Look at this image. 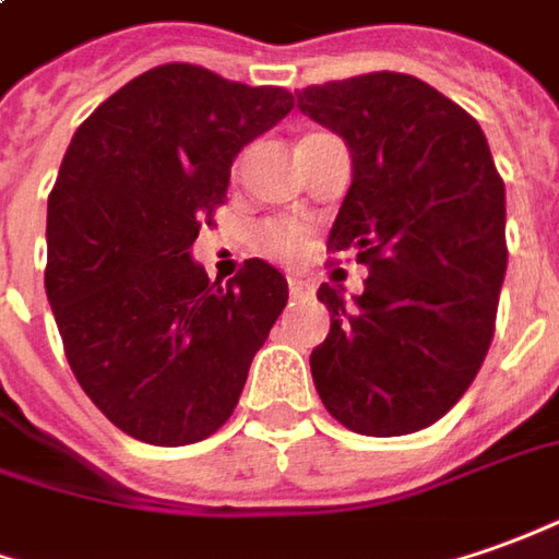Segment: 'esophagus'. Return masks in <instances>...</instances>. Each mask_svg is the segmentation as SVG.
Here are the masks:
<instances>
[{"instance_id":"esophagus-1","label":"esophagus","mask_w":559,"mask_h":559,"mask_svg":"<svg viewBox=\"0 0 559 559\" xmlns=\"http://www.w3.org/2000/svg\"><path fill=\"white\" fill-rule=\"evenodd\" d=\"M290 296H294V299H309V296H311V284H309V281L290 278Z\"/></svg>"}]
</instances>
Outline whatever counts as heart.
I'll list each match as a JSON object with an SVG mask.
<instances>
[{"mask_svg":"<svg viewBox=\"0 0 559 559\" xmlns=\"http://www.w3.org/2000/svg\"><path fill=\"white\" fill-rule=\"evenodd\" d=\"M306 238H309V229L302 223H294V219H272L265 223L263 229L257 231V241L265 253L278 257V260H294L306 248Z\"/></svg>","mask_w":559,"mask_h":559,"instance_id":"heart-1","label":"heart"}]
</instances>
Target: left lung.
Wrapping results in <instances>:
<instances>
[{"label":"left lung","mask_w":559,"mask_h":559,"mask_svg":"<svg viewBox=\"0 0 559 559\" xmlns=\"http://www.w3.org/2000/svg\"><path fill=\"white\" fill-rule=\"evenodd\" d=\"M345 140L352 186L328 250L370 269L345 302L321 284L330 333L311 379L348 431L397 438L435 425L487 358L508 265L504 183L480 124L404 72L296 91Z\"/></svg>","instance_id":"8db88e82"}]
</instances>
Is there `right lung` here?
I'll use <instances>...</instances> for the list:
<instances>
[{
	"label": "right lung",
	"instance_id": "add662e5",
	"mask_svg": "<svg viewBox=\"0 0 559 559\" xmlns=\"http://www.w3.org/2000/svg\"><path fill=\"white\" fill-rule=\"evenodd\" d=\"M290 109V91L165 63L72 134L48 195L45 290L79 385L131 438H211L287 306L275 265L248 260L219 284L192 241L226 201L235 155Z\"/></svg>",
	"mask_w": 559,
	"mask_h": 559
}]
</instances>
